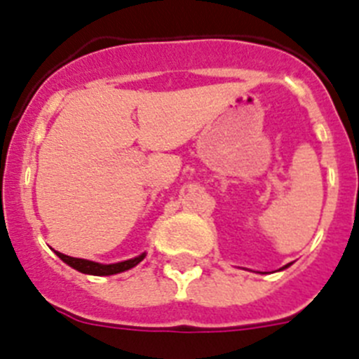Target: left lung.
Wrapping results in <instances>:
<instances>
[{"mask_svg": "<svg viewBox=\"0 0 359 359\" xmlns=\"http://www.w3.org/2000/svg\"><path fill=\"white\" fill-rule=\"evenodd\" d=\"M290 266V264H286V266H283V270H284V268H288Z\"/></svg>", "mask_w": 359, "mask_h": 359, "instance_id": "left-lung-1", "label": "left lung"}]
</instances>
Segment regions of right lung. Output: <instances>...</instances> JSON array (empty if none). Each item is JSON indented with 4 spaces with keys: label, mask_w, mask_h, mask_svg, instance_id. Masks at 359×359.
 Returning a JSON list of instances; mask_svg holds the SVG:
<instances>
[{
    "label": "right lung",
    "mask_w": 359,
    "mask_h": 359,
    "mask_svg": "<svg viewBox=\"0 0 359 359\" xmlns=\"http://www.w3.org/2000/svg\"><path fill=\"white\" fill-rule=\"evenodd\" d=\"M55 254H57V256H59L64 263L69 264L71 268H75V270H79V272H82V273H87V276H114V273L127 272V270L134 268L135 264H140L141 261L144 259V256H147V252H143L141 256L132 257V259L119 261V263H111V264H102V263H96V261L66 256V254H62V252H57V250H55Z\"/></svg>",
    "instance_id": "right-lung-1"
}]
</instances>
